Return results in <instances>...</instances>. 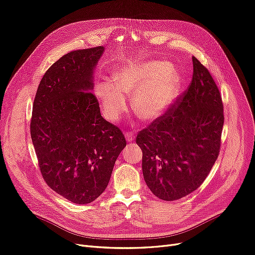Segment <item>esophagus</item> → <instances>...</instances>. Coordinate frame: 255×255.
<instances>
[{"mask_svg":"<svg viewBox=\"0 0 255 255\" xmlns=\"http://www.w3.org/2000/svg\"><path fill=\"white\" fill-rule=\"evenodd\" d=\"M125 137L128 141H132L134 139V134L131 133V132H125Z\"/></svg>","mask_w":255,"mask_h":255,"instance_id":"obj_1","label":"esophagus"}]
</instances>
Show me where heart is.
I'll list each match as a JSON object with an SVG mask.
<instances>
[{
    "label": "heart",
    "mask_w": 255,
    "mask_h": 255,
    "mask_svg": "<svg viewBox=\"0 0 255 255\" xmlns=\"http://www.w3.org/2000/svg\"><path fill=\"white\" fill-rule=\"evenodd\" d=\"M181 83L180 73L170 62L146 61L117 69L113 81L97 83L96 95L102 102L106 117L116 120L126 105L123 93L135 91L132 98L134 114L142 121H153L171 106Z\"/></svg>",
    "instance_id": "b5f03b06"
}]
</instances>
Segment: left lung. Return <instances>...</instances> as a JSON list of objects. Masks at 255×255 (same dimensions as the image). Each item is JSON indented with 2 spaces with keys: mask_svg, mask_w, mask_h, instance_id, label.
Wrapping results in <instances>:
<instances>
[{
  "mask_svg": "<svg viewBox=\"0 0 255 255\" xmlns=\"http://www.w3.org/2000/svg\"><path fill=\"white\" fill-rule=\"evenodd\" d=\"M193 68L187 90L136 136L143 178L151 192L164 201L196 191L220 152L222 98L212 75L194 56Z\"/></svg>",
  "mask_w": 255,
  "mask_h": 255,
  "instance_id": "obj_1",
  "label": "left lung"
}]
</instances>
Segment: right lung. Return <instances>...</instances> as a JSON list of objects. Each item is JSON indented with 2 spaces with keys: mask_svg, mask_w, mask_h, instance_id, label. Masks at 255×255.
Instances as JSON below:
<instances>
[{
  "mask_svg": "<svg viewBox=\"0 0 255 255\" xmlns=\"http://www.w3.org/2000/svg\"><path fill=\"white\" fill-rule=\"evenodd\" d=\"M103 52L99 46L63 55L43 75L33 103L30 132L41 175L54 192L76 204L91 203L105 191L126 146L91 92Z\"/></svg>",
  "mask_w": 255,
  "mask_h": 255,
  "instance_id": "1",
  "label": "right lung"
}]
</instances>
